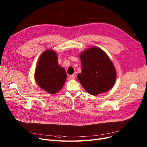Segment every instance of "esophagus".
I'll return each mask as SVG.
<instances>
[{
  "instance_id": "1",
  "label": "esophagus",
  "mask_w": 147,
  "mask_h": 147,
  "mask_svg": "<svg viewBox=\"0 0 147 147\" xmlns=\"http://www.w3.org/2000/svg\"><path fill=\"white\" fill-rule=\"evenodd\" d=\"M69 79H72V80L75 79V75H74V74L70 75V76H69Z\"/></svg>"
}]
</instances>
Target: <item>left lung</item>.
Returning a JSON list of instances; mask_svg holds the SVG:
<instances>
[{
    "label": "left lung",
    "instance_id": "1",
    "mask_svg": "<svg viewBox=\"0 0 147 147\" xmlns=\"http://www.w3.org/2000/svg\"><path fill=\"white\" fill-rule=\"evenodd\" d=\"M82 72L78 79L92 95H98L111 89L116 80L114 67L107 54L100 48L92 47L80 56Z\"/></svg>",
    "mask_w": 147,
    "mask_h": 147
}]
</instances>
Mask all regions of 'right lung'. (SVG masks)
<instances>
[{
    "label": "right lung",
    "mask_w": 147,
    "mask_h": 147,
    "mask_svg": "<svg viewBox=\"0 0 147 147\" xmlns=\"http://www.w3.org/2000/svg\"><path fill=\"white\" fill-rule=\"evenodd\" d=\"M67 78L65 69L59 65L57 53L52 50L40 55L35 71V79L42 89L51 94H56L64 86Z\"/></svg>",
    "instance_id": "add662e5"
}]
</instances>
